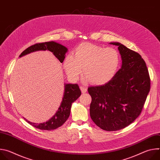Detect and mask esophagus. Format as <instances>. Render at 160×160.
Masks as SVG:
<instances>
[{
  "label": "esophagus",
  "instance_id": "obj_1",
  "mask_svg": "<svg viewBox=\"0 0 160 160\" xmlns=\"http://www.w3.org/2000/svg\"><path fill=\"white\" fill-rule=\"evenodd\" d=\"M80 90H81V91H82V92L83 94V93H85L86 92H87V89L85 87H83V86H80Z\"/></svg>",
  "mask_w": 160,
  "mask_h": 160
}]
</instances>
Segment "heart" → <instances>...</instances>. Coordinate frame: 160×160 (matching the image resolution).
Listing matches in <instances>:
<instances>
[{"instance_id": "obj_1", "label": "heart", "mask_w": 160, "mask_h": 160, "mask_svg": "<svg viewBox=\"0 0 160 160\" xmlns=\"http://www.w3.org/2000/svg\"><path fill=\"white\" fill-rule=\"evenodd\" d=\"M120 64V56L116 49L84 42L75 49L73 56L66 57L64 68L73 80L78 78L83 68L86 79L93 85H101L115 77Z\"/></svg>"}]
</instances>
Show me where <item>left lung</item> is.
<instances>
[{
  "instance_id": "1",
  "label": "left lung",
  "mask_w": 160,
  "mask_h": 160,
  "mask_svg": "<svg viewBox=\"0 0 160 160\" xmlns=\"http://www.w3.org/2000/svg\"><path fill=\"white\" fill-rule=\"evenodd\" d=\"M122 65L110 81L89 87L92 98L90 115L92 121L106 131H116L132 123L142 111L150 90V77L141 56L118 42Z\"/></svg>"
}]
</instances>
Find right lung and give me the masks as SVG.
<instances>
[{"label": "right lung", "mask_w": 160, "mask_h": 160, "mask_svg": "<svg viewBox=\"0 0 160 160\" xmlns=\"http://www.w3.org/2000/svg\"><path fill=\"white\" fill-rule=\"evenodd\" d=\"M48 50L62 62L65 58V54L68 49L63 45L54 42H48L35 43L26 49L20 54L19 57L25 56L37 51ZM64 92L61 104L55 115L48 122L39 124L32 123L25 119V120L34 127L45 130H52L62 125L68 120L70 115L72 104L81 95V91L77 84H65Z\"/></svg>", "instance_id": "right-lung-1"}]
</instances>
